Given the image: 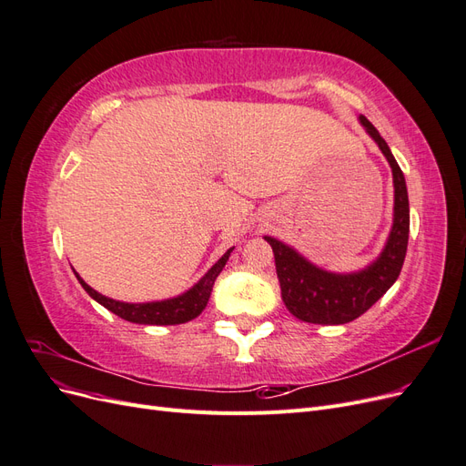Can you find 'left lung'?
<instances>
[{
    "mask_svg": "<svg viewBox=\"0 0 466 466\" xmlns=\"http://www.w3.org/2000/svg\"><path fill=\"white\" fill-rule=\"evenodd\" d=\"M360 124L373 137V142L379 146L392 168V228L380 255L363 270L336 274L309 262L298 250L278 241V238L268 235L264 237V241L270 243L274 250L281 299L293 317L305 322L346 324L358 319L389 291L404 264L408 231H410L406 180L397 159L392 157L387 142L380 137L375 126L365 116H360Z\"/></svg>",
    "mask_w": 466,
    "mask_h": 466,
    "instance_id": "obj_1",
    "label": "left lung"
}]
</instances>
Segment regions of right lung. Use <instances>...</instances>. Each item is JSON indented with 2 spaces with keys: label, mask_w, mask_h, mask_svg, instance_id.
<instances>
[{
  "label": "right lung",
  "mask_w": 466,
  "mask_h": 466,
  "mask_svg": "<svg viewBox=\"0 0 466 466\" xmlns=\"http://www.w3.org/2000/svg\"><path fill=\"white\" fill-rule=\"evenodd\" d=\"M231 252H233V248L225 252V255L202 276L198 284H194L188 291L180 293V295H177V298H171V299H163V301H149V303L116 301V299H110V298H106V295H101L98 291H95L91 286H87L86 281H83V278L77 272H76V278L79 279L81 288L86 289L96 303H101L105 309H108L110 313L118 315L124 320H130L136 324H182V322H188V320L196 319L204 311L208 301H209L214 281L219 276V272L223 270V266L228 264Z\"/></svg>",
  "instance_id": "right-lung-1"
}]
</instances>
